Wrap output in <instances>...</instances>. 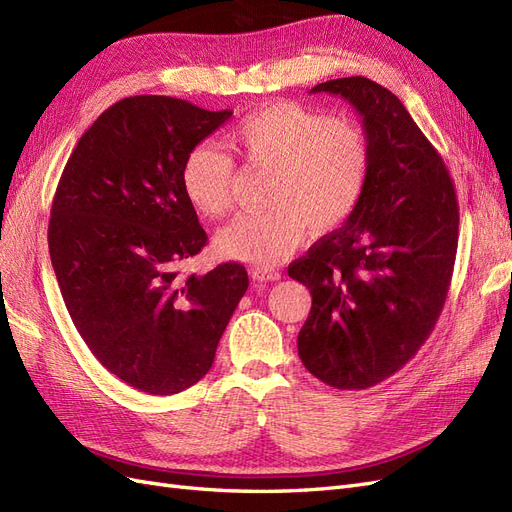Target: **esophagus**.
<instances>
[{
	"mask_svg": "<svg viewBox=\"0 0 512 512\" xmlns=\"http://www.w3.org/2000/svg\"><path fill=\"white\" fill-rule=\"evenodd\" d=\"M252 280L256 282H277L282 280V271L280 269H271V267H254L250 269Z\"/></svg>",
	"mask_w": 512,
	"mask_h": 512,
	"instance_id": "34e87169",
	"label": "esophagus"
}]
</instances>
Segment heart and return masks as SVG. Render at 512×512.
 Masks as SVG:
<instances>
[{
  "instance_id": "obj_1",
  "label": "heart",
  "mask_w": 512,
  "mask_h": 512,
  "mask_svg": "<svg viewBox=\"0 0 512 512\" xmlns=\"http://www.w3.org/2000/svg\"><path fill=\"white\" fill-rule=\"evenodd\" d=\"M226 145L250 168H265L260 211L224 226L215 245L230 260L271 267L301 245L305 230L342 224L359 205L369 173V141L356 121L327 117L292 102H271L245 115ZM235 164L226 151L196 145L181 166L190 205L222 218L232 207Z\"/></svg>"
}]
</instances>
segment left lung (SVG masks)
Masks as SVG:
<instances>
[{"label": "left lung", "instance_id": "obj_1", "mask_svg": "<svg viewBox=\"0 0 512 512\" xmlns=\"http://www.w3.org/2000/svg\"><path fill=\"white\" fill-rule=\"evenodd\" d=\"M344 98L369 141L363 196L342 228L288 267L312 292L303 365L335 389H369L425 344L446 301L459 205L451 175L395 94L365 76L316 85Z\"/></svg>", "mask_w": 512, "mask_h": 512}]
</instances>
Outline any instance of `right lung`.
Instances as JSON below:
<instances>
[{
	"mask_svg": "<svg viewBox=\"0 0 512 512\" xmlns=\"http://www.w3.org/2000/svg\"><path fill=\"white\" fill-rule=\"evenodd\" d=\"M230 115L168 96L119 100L81 136L53 198L49 252L74 327L113 376L149 395L207 374L250 284L239 262L177 271L207 243L183 160Z\"/></svg>",
	"mask_w": 512,
	"mask_h": 512,
	"instance_id": "obj_1",
	"label": "right lung"
}]
</instances>
